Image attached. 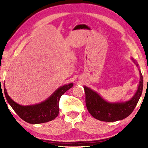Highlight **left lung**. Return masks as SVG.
<instances>
[{
  "instance_id": "1",
  "label": "left lung",
  "mask_w": 148,
  "mask_h": 148,
  "mask_svg": "<svg viewBox=\"0 0 148 148\" xmlns=\"http://www.w3.org/2000/svg\"><path fill=\"white\" fill-rule=\"evenodd\" d=\"M132 60L138 66L137 62L132 58ZM138 71L140 82L138 89L133 97L127 101L109 102L105 101L96 91L84 86L86 106L90 114L95 119L106 122L119 121L128 117L136 107L143 89V77L139 69Z\"/></svg>"
}]
</instances>
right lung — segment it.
Returning a JSON list of instances; mask_svg holds the SVG:
<instances>
[{
	"mask_svg": "<svg viewBox=\"0 0 148 148\" xmlns=\"http://www.w3.org/2000/svg\"><path fill=\"white\" fill-rule=\"evenodd\" d=\"M73 85V83H71L59 87L44 101L29 106H22L14 102L10 97L5 86L4 91L7 101L22 119L31 124H39L52 121L58 116L60 98Z\"/></svg>",
	"mask_w": 148,
	"mask_h": 148,
	"instance_id": "obj_1",
	"label": "right lung"
}]
</instances>
